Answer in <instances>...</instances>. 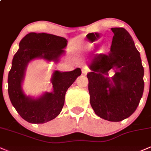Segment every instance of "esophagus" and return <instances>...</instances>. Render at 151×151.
<instances>
[{
  "label": "esophagus",
  "mask_w": 151,
  "mask_h": 151,
  "mask_svg": "<svg viewBox=\"0 0 151 151\" xmlns=\"http://www.w3.org/2000/svg\"><path fill=\"white\" fill-rule=\"evenodd\" d=\"M89 68H87L86 67H84L82 68V73L83 74H86L87 72H89Z\"/></svg>",
  "instance_id": "esophagus-1"
}]
</instances>
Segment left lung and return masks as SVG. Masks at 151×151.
<instances>
[{"label":"left lung","mask_w":151,"mask_h":151,"mask_svg":"<svg viewBox=\"0 0 151 151\" xmlns=\"http://www.w3.org/2000/svg\"><path fill=\"white\" fill-rule=\"evenodd\" d=\"M111 50L99 61L90 65L87 74L90 104L95 114L109 121H121L134 113L144 89V70L139 52L131 35L123 27H113ZM119 69L110 80L111 68Z\"/></svg>","instance_id":"left-lung-1"}]
</instances>
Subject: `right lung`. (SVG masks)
I'll return each mask as SVG.
<instances>
[{
    "instance_id": "1",
    "label": "right lung",
    "mask_w": 151,
    "mask_h": 151,
    "mask_svg": "<svg viewBox=\"0 0 151 151\" xmlns=\"http://www.w3.org/2000/svg\"><path fill=\"white\" fill-rule=\"evenodd\" d=\"M65 38L47 33H30L21 40L12 62L8 74V94L12 104L24 120L31 124H44L56 118L65 104V93L68 88L81 75L79 68L71 72L55 71L52 83V92H47L40 98L32 99L22 92L21 84L28 62L35 58L58 62L65 52Z\"/></svg>"
}]
</instances>
